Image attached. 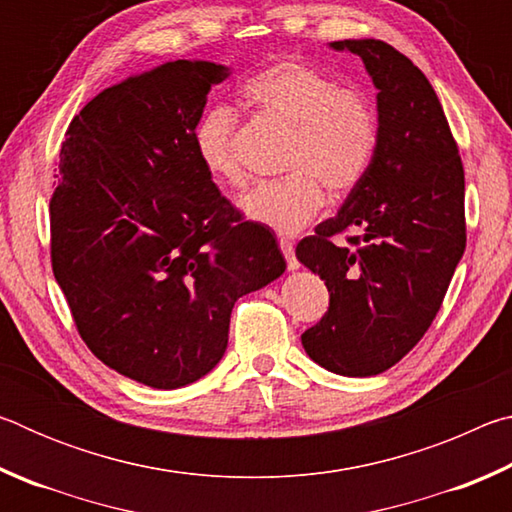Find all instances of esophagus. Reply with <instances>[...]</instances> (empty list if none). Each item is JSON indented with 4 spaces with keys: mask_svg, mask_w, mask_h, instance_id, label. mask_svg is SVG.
<instances>
[{
    "mask_svg": "<svg viewBox=\"0 0 512 512\" xmlns=\"http://www.w3.org/2000/svg\"><path fill=\"white\" fill-rule=\"evenodd\" d=\"M280 250H282L284 259H287L289 271H296V268H298L300 264H298V259H296V250H293L291 241H289V239H280Z\"/></svg>",
    "mask_w": 512,
    "mask_h": 512,
    "instance_id": "esophagus-1",
    "label": "esophagus"
}]
</instances>
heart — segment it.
Listing matches in <instances>:
<instances>
[{"label":"heart","mask_w":512,"mask_h":512,"mask_svg":"<svg viewBox=\"0 0 512 512\" xmlns=\"http://www.w3.org/2000/svg\"><path fill=\"white\" fill-rule=\"evenodd\" d=\"M244 106L289 131L282 171L287 178L257 187L241 207L250 219L280 235H296L323 210L327 188L334 198L357 192L370 173L379 146V117L357 88L296 58H280L241 85ZM237 112L223 103L207 106L196 119V158L216 183L248 185L237 151Z\"/></svg>","instance_id":"1"}]
</instances>
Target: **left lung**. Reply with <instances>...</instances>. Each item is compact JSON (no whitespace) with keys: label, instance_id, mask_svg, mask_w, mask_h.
<instances>
[{"label":"left lung","instance_id":"1","mask_svg":"<svg viewBox=\"0 0 512 512\" xmlns=\"http://www.w3.org/2000/svg\"><path fill=\"white\" fill-rule=\"evenodd\" d=\"M332 47L361 56L379 90V146L339 214L296 246L329 291L302 348L336 375L370 377L409 354L443 305L467 239L465 171L443 106L409 58L381 40Z\"/></svg>","mask_w":512,"mask_h":512}]
</instances>
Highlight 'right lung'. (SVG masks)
<instances>
[{"label":"right lung","mask_w":512,"mask_h":512,"mask_svg":"<svg viewBox=\"0 0 512 512\" xmlns=\"http://www.w3.org/2000/svg\"><path fill=\"white\" fill-rule=\"evenodd\" d=\"M228 74L176 60L131 76L97 94L60 146L56 282L94 357L151 388L207 375L235 302L287 268L273 232L246 221L196 158V119Z\"/></svg>","instance_id":"obj_1"}]
</instances>
